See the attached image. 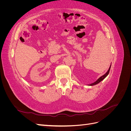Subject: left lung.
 <instances>
[{"instance_id":"1","label":"left lung","mask_w":131,"mask_h":131,"mask_svg":"<svg viewBox=\"0 0 131 131\" xmlns=\"http://www.w3.org/2000/svg\"><path fill=\"white\" fill-rule=\"evenodd\" d=\"M110 67H111V65H110V67H109V68L108 70L107 71V72H106L104 75H102V77H101L100 78L98 79V80H97L96 81H95L94 82L92 83V84H89V85H89V86H93V85H96V84H98V83H100V82L101 81H102L103 80H104V79L107 76H108V75L109 74V72H110Z\"/></svg>"}]
</instances>
